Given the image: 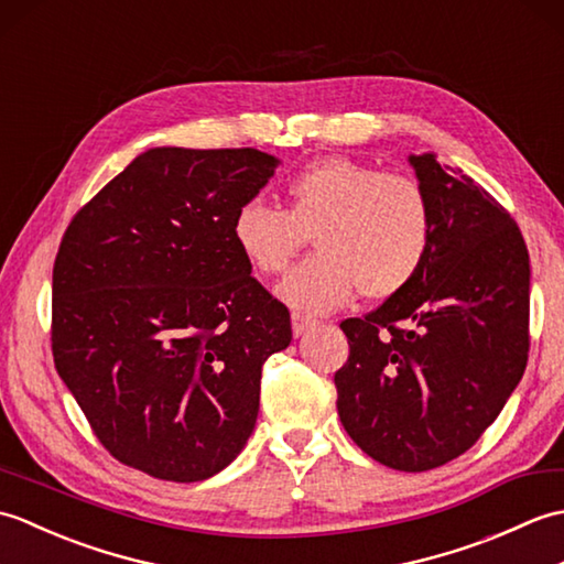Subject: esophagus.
<instances>
[{
	"label": "esophagus",
	"instance_id": "obj_1",
	"mask_svg": "<svg viewBox=\"0 0 564 564\" xmlns=\"http://www.w3.org/2000/svg\"><path fill=\"white\" fill-rule=\"evenodd\" d=\"M313 327H317V319L305 317L301 313H293V334H295V337H303V334L310 332Z\"/></svg>",
	"mask_w": 564,
	"mask_h": 564
}]
</instances>
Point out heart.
I'll list each match as a JSON object with an SVG mask.
<instances>
[{
  "mask_svg": "<svg viewBox=\"0 0 564 564\" xmlns=\"http://www.w3.org/2000/svg\"><path fill=\"white\" fill-rule=\"evenodd\" d=\"M285 210L249 198L232 215L239 254L259 275L281 273L313 235L317 251L285 275L279 295L303 313H329L361 293L398 295L434 251L436 210L412 174L334 154L285 178Z\"/></svg>",
  "mask_w": 564,
  "mask_h": 564,
  "instance_id": "obj_1",
  "label": "heart"
}]
</instances>
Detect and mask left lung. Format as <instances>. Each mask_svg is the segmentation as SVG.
<instances>
[{
    "instance_id": "1",
    "label": "left lung",
    "mask_w": 564,
    "mask_h": 564,
    "mask_svg": "<svg viewBox=\"0 0 564 564\" xmlns=\"http://www.w3.org/2000/svg\"><path fill=\"white\" fill-rule=\"evenodd\" d=\"M436 210L422 273L341 329L339 419L370 458L434 470L473 448L529 364L531 267L517 220L436 154L410 158Z\"/></svg>"
}]
</instances>
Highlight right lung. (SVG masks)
Instances as JSON below:
<instances>
[{
	"label": "right lung",
	"instance_id": "1",
	"mask_svg": "<svg viewBox=\"0 0 564 564\" xmlns=\"http://www.w3.org/2000/svg\"><path fill=\"white\" fill-rule=\"evenodd\" d=\"M275 164L254 148L148 150L59 239L53 361L118 463L198 482L245 448L261 366L293 332L230 223Z\"/></svg>",
	"mask_w": 564,
	"mask_h": 564
}]
</instances>
